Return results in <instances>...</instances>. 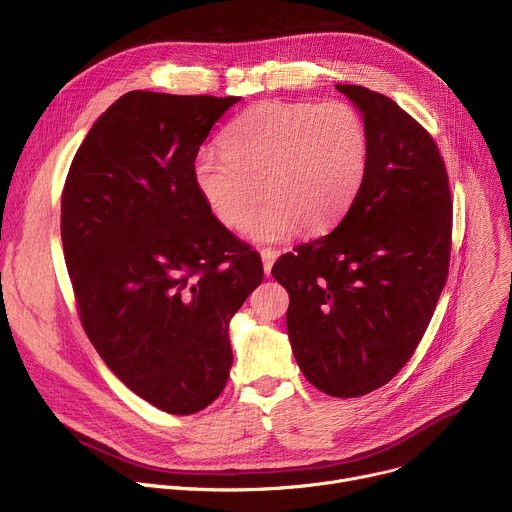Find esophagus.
<instances>
[{
	"mask_svg": "<svg viewBox=\"0 0 512 512\" xmlns=\"http://www.w3.org/2000/svg\"><path fill=\"white\" fill-rule=\"evenodd\" d=\"M259 253H261V261H263V269L269 275L271 267H273V263H275V259H277V255H280V253H277L275 249H261Z\"/></svg>",
	"mask_w": 512,
	"mask_h": 512,
	"instance_id": "esophagus-1",
	"label": "esophagus"
}]
</instances>
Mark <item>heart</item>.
Masks as SVG:
<instances>
[{
	"label": "heart",
	"mask_w": 512,
	"mask_h": 512,
	"mask_svg": "<svg viewBox=\"0 0 512 512\" xmlns=\"http://www.w3.org/2000/svg\"><path fill=\"white\" fill-rule=\"evenodd\" d=\"M222 153L202 151L194 183L212 216L257 243L288 241L300 230L322 235L351 208L369 163L361 112L331 102H259L222 136Z\"/></svg>",
	"instance_id": "b5f03b06"
}]
</instances>
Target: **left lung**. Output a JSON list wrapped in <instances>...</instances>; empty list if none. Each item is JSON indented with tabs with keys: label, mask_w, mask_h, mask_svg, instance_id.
<instances>
[{
	"label": "left lung",
	"mask_w": 512,
	"mask_h": 512,
	"mask_svg": "<svg viewBox=\"0 0 512 512\" xmlns=\"http://www.w3.org/2000/svg\"><path fill=\"white\" fill-rule=\"evenodd\" d=\"M363 114L369 163L329 235L298 245L271 273L290 294L294 357L337 398L388 384L421 343L451 255L453 200L433 136L388 96L337 85Z\"/></svg>",
	"instance_id": "1"
}]
</instances>
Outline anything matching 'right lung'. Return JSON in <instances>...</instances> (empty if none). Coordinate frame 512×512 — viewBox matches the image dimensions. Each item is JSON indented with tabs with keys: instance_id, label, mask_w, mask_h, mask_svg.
<instances>
[{
	"instance_id": "obj_1",
	"label": "right lung",
	"mask_w": 512,
	"mask_h": 512,
	"mask_svg": "<svg viewBox=\"0 0 512 512\" xmlns=\"http://www.w3.org/2000/svg\"><path fill=\"white\" fill-rule=\"evenodd\" d=\"M241 98L128 91L87 132L61 196V239L91 345L143 400L194 414L226 386L228 322L261 257L194 183L214 122Z\"/></svg>"
}]
</instances>
